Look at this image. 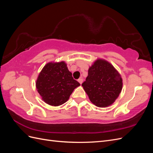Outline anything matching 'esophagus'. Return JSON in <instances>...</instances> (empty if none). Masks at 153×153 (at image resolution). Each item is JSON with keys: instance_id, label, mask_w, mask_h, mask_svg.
<instances>
[{"instance_id": "1", "label": "esophagus", "mask_w": 153, "mask_h": 153, "mask_svg": "<svg viewBox=\"0 0 153 153\" xmlns=\"http://www.w3.org/2000/svg\"><path fill=\"white\" fill-rule=\"evenodd\" d=\"M78 82H79L80 84H82V82H83V78H80L78 80Z\"/></svg>"}]
</instances>
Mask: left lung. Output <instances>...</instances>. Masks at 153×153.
Here are the masks:
<instances>
[{
  "label": "left lung",
  "mask_w": 153,
  "mask_h": 153,
  "mask_svg": "<svg viewBox=\"0 0 153 153\" xmlns=\"http://www.w3.org/2000/svg\"><path fill=\"white\" fill-rule=\"evenodd\" d=\"M91 102L105 108L112 105L123 89L121 75L112 64L98 59L89 67L86 80L82 84Z\"/></svg>",
  "instance_id": "8db88e82"
}]
</instances>
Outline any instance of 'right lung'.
Instances as JSON below:
<instances>
[{
    "label": "right lung",
    "instance_id": "right-lung-1",
    "mask_svg": "<svg viewBox=\"0 0 153 153\" xmlns=\"http://www.w3.org/2000/svg\"><path fill=\"white\" fill-rule=\"evenodd\" d=\"M80 85V83L73 79L64 61L45 64L36 82V89L41 99L53 106L66 103L74 89Z\"/></svg>",
    "mask_w": 153,
    "mask_h": 153
}]
</instances>
